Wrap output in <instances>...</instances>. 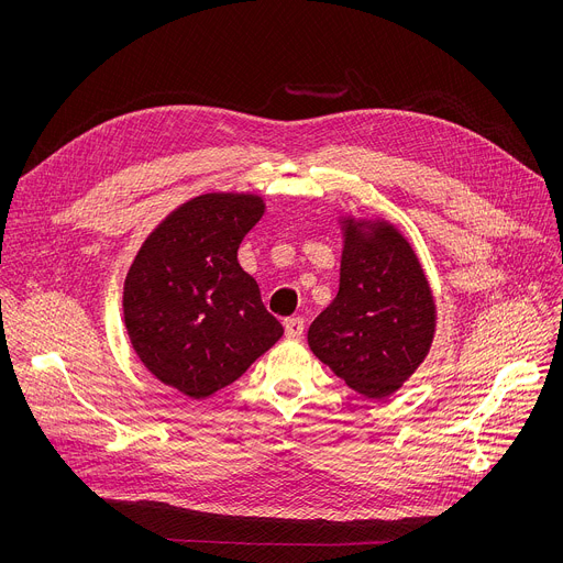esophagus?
<instances>
[{
    "label": "esophagus",
    "instance_id": "1",
    "mask_svg": "<svg viewBox=\"0 0 563 563\" xmlns=\"http://www.w3.org/2000/svg\"><path fill=\"white\" fill-rule=\"evenodd\" d=\"M302 334H305L302 318L294 316V318H287V320H285V336H287L289 341H300Z\"/></svg>",
    "mask_w": 563,
    "mask_h": 563
}]
</instances>
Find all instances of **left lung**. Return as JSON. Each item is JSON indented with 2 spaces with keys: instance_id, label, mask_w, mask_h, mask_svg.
<instances>
[{
  "instance_id": "1",
  "label": "left lung",
  "mask_w": 563,
  "mask_h": 563,
  "mask_svg": "<svg viewBox=\"0 0 563 563\" xmlns=\"http://www.w3.org/2000/svg\"><path fill=\"white\" fill-rule=\"evenodd\" d=\"M341 280L307 343L354 391L387 398L421 367L437 332V302L406 233L389 220L339 216Z\"/></svg>"
}]
</instances>
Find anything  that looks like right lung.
<instances>
[{
  "mask_svg": "<svg viewBox=\"0 0 563 563\" xmlns=\"http://www.w3.org/2000/svg\"><path fill=\"white\" fill-rule=\"evenodd\" d=\"M258 194L211 191L146 235L124 278V328L142 365L200 400L243 376L280 336L238 247L265 216Z\"/></svg>",
  "mask_w": 563,
  "mask_h": 563,
  "instance_id": "add662e5",
  "label": "right lung"
}]
</instances>
